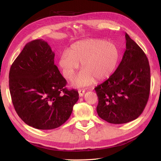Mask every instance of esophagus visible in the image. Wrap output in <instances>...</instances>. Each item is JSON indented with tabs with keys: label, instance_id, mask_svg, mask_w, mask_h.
<instances>
[{
	"label": "esophagus",
	"instance_id": "obj_1",
	"mask_svg": "<svg viewBox=\"0 0 161 161\" xmlns=\"http://www.w3.org/2000/svg\"><path fill=\"white\" fill-rule=\"evenodd\" d=\"M85 92V91L84 89H79V97H82L84 95Z\"/></svg>",
	"mask_w": 161,
	"mask_h": 161
}]
</instances>
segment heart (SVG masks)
<instances>
[{
  "mask_svg": "<svg viewBox=\"0 0 161 161\" xmlns=\"http://www.w3.org/2000/svg\"><path fill=\"white\" fill-rule=\"evenodd\" d=\"M119 58V50L114 43L101 39H88L73 43L69 52L63 51L59 66L64 76L70 80L81 63L82 70L72 85L82 87L92 83L94 78L98 80L109 78L118 66Z\"/></svg>",
  "mask_w": 161,
  "mask_h": 161,
  "instance_id": "b5f03b06",
  "label": "heart"
}]
</instances>
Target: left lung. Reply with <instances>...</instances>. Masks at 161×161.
<instances>
[{"mask_svg":"<svg viewBox=\"0 0 161 161\" xmlns=\"http://www.w3.org/2000/svg\"><path fill=\"white\" fill-rule=\"evenodd\" d=\"M125 51L114 73L95 88L101 119L120 124L138 118L147 105L150 89L148 60L140 46L125 33Z\"/></svg>","mask_w":161,"mask_h":161,"instance_id":"left-lung-1","label":"left lung"}]
</instances>
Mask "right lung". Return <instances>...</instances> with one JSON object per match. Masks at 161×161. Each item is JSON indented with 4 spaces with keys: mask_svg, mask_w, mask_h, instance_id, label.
I'll use <instances>...</instances> for the list:
<instances>
[{
    "mask_svg": "<svg viewBox=\"0 0 161 161\" xmlns=\"http://www.w3.org/2000/svg\"><path fill=\"white\" fill-rule=\"evenodd\" d=\"M55 53L43 40L27 43L9 72L13 106L24 122L40 130L60 127L70 118L79 100L76 90L66 88V80L54 64Z\"/></svg>",
    "mask_w": 161,
    "mask_h": 161,
    "instance_id": "obj_1",
    "label": "right lung"
}]
</instances>
